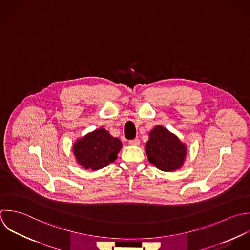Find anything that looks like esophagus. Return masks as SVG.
Returning a JSON list of instances; mask_svg holds the SVG:
<instances>
[{
  "mask_svg": "<svg viewBox=\"0 0 250 250\" xmlns=\"http://www.w3.org/2000/svg\"><path fill=\"white\" fill-rule=\"evenodd\" d=\"M129 144H130V145H135V146H137V145H139V144H140V140H139L138 138H135V139L129 140Z\"/></svg>",
  "mask_w": 250,
  "mask_h": 250,
  "instance_id": "obj_1",
  "label": "esophagus"
}]
</instances>
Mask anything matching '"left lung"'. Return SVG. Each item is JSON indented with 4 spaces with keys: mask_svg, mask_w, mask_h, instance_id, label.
Here are the masks:
<instances>
[{
    "mask_svg": "<svg viewBox=\"0 0 250 250\" xmlns=\"http://www.w3.org/2000/svg\"><path fill=\"white\" fill-rule=\"evenodd\" d=\"M149 162L164 171H172L182 166L186 148L180 140L165 127L158 125L151 130L146 144Z\"/></svg>",
    "mask_w": 250,
    "mask_h": 250,
    "instance_id": "1",
    "label": "left lung"
}]
</instances>
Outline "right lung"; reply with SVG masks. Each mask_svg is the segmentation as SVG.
I'll list each match as a JSON object with an SVG mask.
<instances>
[{
    "instance_id": "right-lung-1",
    "label": "right lung",
    "mask_w": 250,
    "mask_h": 250,
    "mask_svg": "<svg viewBox=\"0 0 250 250\" xmlns=\"http://www.w3.org/2000/svg\"><path fill=\"white\" fill-rule=\"evenodd\" d=\"M122 146L120 139L112 137L107 130L100 128L78 140L73 151L81 166L86 169L97 170L114 162Z\"/></svg>"
}]
</instances>
